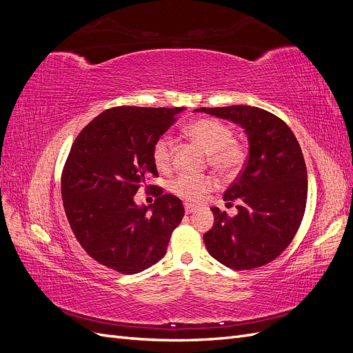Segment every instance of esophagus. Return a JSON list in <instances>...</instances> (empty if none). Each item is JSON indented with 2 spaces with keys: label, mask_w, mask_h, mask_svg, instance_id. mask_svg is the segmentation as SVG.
I'll return each instance as SVG.
<instances>
[{
  "label": "esophagus",
  "mask_w": 353,
  "mask_h": 353,
  "mask_svg": "<svg viewBox=\"0 0 353 353\" xmlns=\"http://www.w3.org/2000/svg\"><path fill=\"white\" fill-rule=\"evenodd\" d=\"M197 210V208L196 206H193V205H188V203H185V213L188 215V213H193V212H196Z\"/></svg>",
  "instance_id": "1"
}]
</instances>
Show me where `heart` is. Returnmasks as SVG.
Returning <instances> with one entry per match:
<instances>
[{"instance_id": "1", "label": "heart", "mask_w": 353, "mask_h": 353, "mask_svg": "<svg viewBox=\"0 0 353 353\" xmlns=\"http://www.w3.org/2000/svg\"><path fill=\"white\" fill-rule=\"evenodd\" d=\"M188 137L208 153L209 165L223 176L236 175L243 162V147L234 140L231 128L216 119H199L187 126ZM153 162L159 170H168L172 166V141L168 135L160 137L153 145ZM215 179L208 175H181L170 190L175 194L190 201H197L208 191L215 188Z\"/></svg>"}]
</instances>
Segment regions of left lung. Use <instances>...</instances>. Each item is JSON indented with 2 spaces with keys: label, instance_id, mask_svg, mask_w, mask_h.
<instances>
[{
  "label": "left lung",
  "instance_id": "8db88e82",
  "mask_svg": "<svg viewBox=\"0 0 353 353\" xmlns=\"http://www.w3.org/2000/svg\"><path fill=\"white\" fill-rule=\"evenodd\" d=\"M241 126L249 157L239 178L223 193L227 205L237 200V215L212 208L215 222L203 236L212 258L232 270L270 263L290 241L305 213L307 174L294 134L280 117L252 105L200 108Z\"/></svg>",
  "mask_w": 353,
  "mask_h": 353
}]
</instances>
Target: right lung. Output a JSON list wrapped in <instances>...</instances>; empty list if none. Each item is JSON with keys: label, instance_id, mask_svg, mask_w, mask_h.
I'll use <instances>...</instances> for the list:
<instances>
[{"label": "right lung", "instance_id": "add662e5", "mask_svg": "<svg viewBox=\"0 0 353 353\" xmlns=\"http://www.w3.org/2000/svg\"><path fill=\"white\" fill-rule=\"evenodd\" d=\"M184 108L122 105L103 112L74 140L61 175L63 206L92 259L122 274L141 272L166 253L184 216L183 201L157 188L154 205L134 196L157 176L153 145ZM153 188V185H150Z\"/></svg>", "mask_w": 353, "mask_h": 353}]
</instances>
